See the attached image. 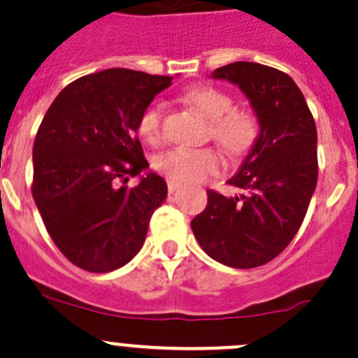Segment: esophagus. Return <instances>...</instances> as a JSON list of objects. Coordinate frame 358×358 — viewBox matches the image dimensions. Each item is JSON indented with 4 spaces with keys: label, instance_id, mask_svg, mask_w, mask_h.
<instances>
[{
    "label": "esophagus",
    "instance_id": "obj_1",
    "mask_svg": "<svg viewBox=\"0 0 358 358\" xmlns=\"http://www.w3.org/2000/svg\"><path fill=\"white\" fill-rule=\"evenodd\" d=\"M167 186H169V193H174V191L178 189V187L180 186V184H179V182H176V180H171V179H169V180H167Z\"/></svg>",
    "mask_w": 358,
    "mask_h": 358
}]
</instances>
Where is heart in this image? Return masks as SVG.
I'll list each match as a JSON object with an SVG mask.
<instances>
[{"mask_svg":"<svg viewBox=\"0 0 358 358\" xmlns=\"http://www.w3.org/2000/svg\"><path fill=\"white\" fill-rule=\"evenodd\" d=\"M184 99L203 118L210 122V136L228 153L242 155L249 150L259 134L256 116L243 109H233V99L222 90L208 85L193 87L184 94ZM162 113L164 102L153 101L148 104L137 120V132L146 143H158L162 136ZM155 169L165 178L176 182L196 184L221 171L222 160L214 150H187L172 148L158 155L153 162Z\"/></svg>","mask_w":358,"mask_h":358,"instance_id":"1","label":"heart"}]
</instances>
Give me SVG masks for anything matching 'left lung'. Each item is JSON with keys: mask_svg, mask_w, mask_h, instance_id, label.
I'll return each mask as SVG.
<instances>
[{"mask_svg": "<svg viewBox=\"0 0 358 358\" xmlns=\"http://www.w3.org/2000/svg\"><path fill=\"white\" fill-rule=\"evenodd\" d=\"M210 78L242 90L259 134L228 179L247 194L207 191V207L191 229L212 259L247 270L270 263L298 233L317 186V127L298 85L275 67L240 60Z\"/></svg>", "mask_w": 358, "mask_h": 358, "instance_id": "obj_1", "label": "left lung"}]
</instances>
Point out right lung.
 Masks as SVG:
<instances>
[{"instance_id":"1","label":"right lung","mask_w":358,"mask_h":358,"mask_svg":"<svg viewBox=\"0 0 358 358\" xmlns=\"http://www.w3.org/2000/svg\"><path fill=\"white\" fill-rule=\"evenodd\" d=\"M172 80L122 67L78 78L38 129L33 198L55 245L81 270L106 273L129 263L167 198L136 132L143 109ZM136 175L140 184L125 187Z\"/></svg>"}]
</instances>
